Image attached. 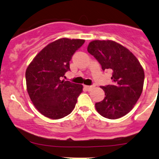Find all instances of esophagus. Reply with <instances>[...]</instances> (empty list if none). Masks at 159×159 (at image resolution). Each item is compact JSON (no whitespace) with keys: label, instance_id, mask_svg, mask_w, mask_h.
Here are the masks:
<instances>
[{"label":"esophagus","instance_id":"1","mask_svg":"<svg viewBox=\"0 0 159 159\" xmlns=\"http://www.w3.org/2000/svg\"><path fill=\"white\" fill-rule=\"evenodd\" d=\"M94 87V86H85V88L87 91H90Z\"/></svg>","mask_w":159,"mask_h":159}]
</instances>
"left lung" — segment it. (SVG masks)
Returning a JSON list of instances; mask_svg holds the SVG:
<instances>
[{"instance_id":"obj_1","label":"left lung","mask_w":159,"mask_h":159,"mask_svg":"<svg viewBox=\"0 0 159 159\" xmlns=\"http://www.w3.org/2000/svg\"><path fill=\"white\" fill-rule=\"evenodd\" d=\"M87 52L97 60L103 71L112 72V84L101 86L105 97L96 103V110L107 119L125 116L143 90L144 72L139 61L129 49L111 40H94Z\"/></svg>"}]
</instances>
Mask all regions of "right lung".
Instances as JSON below:
<instances>
[{"instance_id": "obj_1", "label": "right lung", "mask_w": 159, "mask_h": 159, "mask_svg": "<svg viewBox=\"0 0 159 159\" xmlns=\"http://www.w3.org/2000/svg\"><path fill=\"white\" fill-rule=\"evenodd\" d=\"M84 39L63 38L45 47L27 67V90L36 108L46 117L61 119L73 111L83 86L62 78Z\"/></svg>"}]
</instances>
